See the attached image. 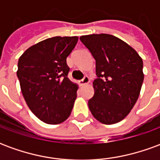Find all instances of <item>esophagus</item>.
<instances>
[{"mask_svg":"<svg viewBox=\"0 0 160 160\" xmlns=\"http://www.w3.org/2000/svg\"><path fill=\"white\" fill-rule=\"evenodd\" d=\"M90 82V79L88 76H85L81 80H80V86H84V85H87V84Z\"/></svg>","mask_w":160,"mask_h":160,"instance_id":"esophagus-1","label":"esophagus"}]
</instances>
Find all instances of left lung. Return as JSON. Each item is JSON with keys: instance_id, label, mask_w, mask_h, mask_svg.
<instances>
[{"instance_id": "1", "label": "left lung", "mask_w": 160, "mask_h": 160, "mask_svg": "<svg viewBox=\"0 0 160 160\" xmlns=\"http://www.w3.org/2000/svg\"><path fill=\"white\" fill-rule=\"evenodd\" d=\"M96 61L93 97L88 101L92 114L104 124L127 117L137 101L144 80L143 62L135 49L110 34L80 38Z\"/></svg>"}]
</instances>
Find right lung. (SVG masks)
I'll return each mask as SVG.
<instances>
[{"mask_svg": "<svg viewBox=\"0 0 160 160\" xmlns=\"http://www.w3.org/2000/svg\"><path fill=\"white\" fill-rule=\"evenodd\" d=\"M79 38L54 37L31 46L18 62L23 97L37 118L48 124H59L71 114L78 85L68 78L67 57Z\"/></svg>", "mask_w": 160, "mask_h": 160, "instance_id": "obj_1", "label": "right lung"}]
</instances>
